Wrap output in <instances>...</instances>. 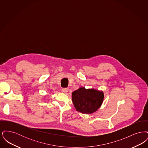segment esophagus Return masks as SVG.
I'll return each mask as SVG.
<instances>
[{
    "mask_svg": "<svg viewBox=\"0 0 148 148\" xmlns=\"http://www.w3.org/2000/svg\"><path fill=\"white\" fill-rule=\"evenodd\" d=\"M68 90H69L68 88H63L62 90V92H64V93H66L67 92H68Z\"/></svg>",
    "mask_w": 148,
    "mask_h": 148,
    "instance_id": "34e87169",
    "label": "esophagus"
}]
</instances>
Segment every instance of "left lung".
I'll return each mask as SVG.
<instances>
[{
  "label": "left lung",
  "mask_w": 148,
  "mask_h": 148,
  "mask_svg": "<svg viewBox=\"0 0 148 148\" xmlns=\"http://www.w3.org/2000/svg\"><path fill=\"white\" fill-rule=\"evenodd\" d=\"M104 98L102 91L80 88L72 92V101L77 112L92 114L98 110Z\"/></svg>",
  "instance_id": "obj_1"
}]
</instances>
